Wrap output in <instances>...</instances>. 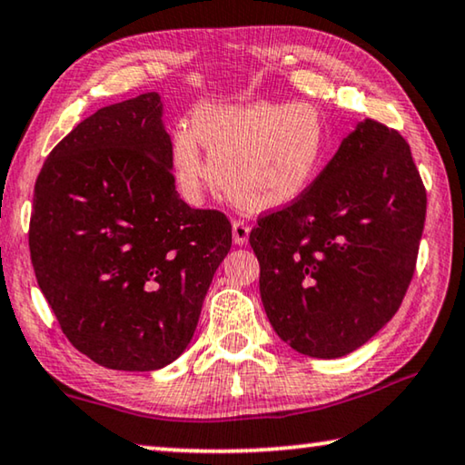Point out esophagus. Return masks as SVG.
Masks as SVG:
<instances>
[{"label": "esophagus", "instance_id": "34e87169", "mask_svg": "<svg viewBox=\"0 0 465 465\" xmlns=\"http://www.w3.org/2000/svg\"><path fill=\"white\" fill-rule=\"evenodd\" d=\"M249 231H252V228H249V224H247L245 220H234L232 222V241H234V245H245L247 239H249Z\"/></svg>", "mask_w": 465, "mask_h": 465}]
</instances>
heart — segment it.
I'll return each instance as SVG.
<instances>
[{
    "label": "heart",
    "mask_w": 465,
    "mask_h": 465,
    "mask_svg": "<svg viewBox=\"0 0 465 465\" xmlns=\"http://www.w3.org/2000/svg\"><path fill=\"white\" fill-rule=\"evenodd\" d=\"M210 159L218 186L239 210L274 212L292 205L319 178L327 134L311 104H205L193 130L172 140V167L191 197L203 191Z\"/></svg>",
    "instance_id": "1"
}]
</instances>
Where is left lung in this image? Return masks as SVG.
Segmentation results:
<instances>
[{
  "mask_svg": "<svg viewBox=\"0 0 465 465\" xmlns=\"http://www.w3.org/2000/svg\"><path fill=\"white\" fill-rule=\"evenodd\" d=\"M423 222L426 188L407 140L365 119L298 201L249 232L279 338L314 359L371 340L405 298Z\"/></svg>",
  "mask_w": 465,
  "mask_h": 465,
  "instance_id": "8db88e82",
  "label": "left lung"
}]
</instances>
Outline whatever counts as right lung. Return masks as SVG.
I'll return each mask as SVG.
<instances>
[{
	"label": "right lung",
	"instance_id": "add662e5",
	"mask_svg": "<svg viewBox=\"0 0 465 465\" xmlns=\"http://www.w3.org/2000/svg\"><path fill=\"white\" fill-rule=\"evenodd\" d=\"M157 92L104 106L54 146L29 249L66 340L98 365L154 371L191 344L232 228L176 191Z\"/></svg>",
	"mask_w": 465,
	"mask_h": 465
}]
</instances>
